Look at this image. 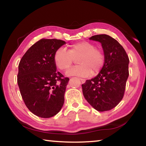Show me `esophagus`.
<instances>
[{"label": "esophagus", "mask_w": 146, "mask_h": 146, "mask_svg": "<svg viewBox=\"0 0 146 146\" xmlns=\"http://www.w3.org/2000/svg\"><path fill=\"white\" fill-rule=\"evenodd\" d=\"M80 81H81V82L82 83H84L85 82V79H83V78H80Z\"/></svg>", "instance_id": "esophagus-1"}]
</instances>
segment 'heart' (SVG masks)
<instances>
[{"mask_svg": "<svg viewBox=\"0 0 146 146\" xmlns=\"http://www.w3.org/2000/svg\"><path fill=\"white\" fill-rule=\"evenodd\" d=\"M78 59V66H75L67 71V76L87 77L93 72L97 74L102 69L105 56L102 50L96 48L94 43L89 41H80L69 47L68 50L59 48L54 55L55 66L61 71L68 69L74 61Z\"/></svg>", "mask_w": 146, "mask_h": 146, "instance_id": "obj_1", "label": "heart"}]
</instances>
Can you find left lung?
Returning a JSON list of instances; mask_svg holds the SVG:
<instances>
[{"label": "left lung", "instance_id": "8db88e82", "mask_svg": "<svg viewBox=\"0 0 146 146\" xmlns=\"http://www.w3.org/2000/svg\"><path fill=\"white\" fill-rule=\"evenodd\" d=\"M89 39L101 43L105 62L96 77L82 84V93L96 110H110L123 99L129 77V57L118 41L110 36L99 34Z\"/></svg>", "mask_w": 146, "mask_h": 146}]
</instances>
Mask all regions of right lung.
Wrapping results in <instances>:
<instances>
[{
  "instance_id": "right-lung-1",
  "label": "right lung",
  "mask_w": 146,
  "mask_h": 146,
  "mask_svg": "<svg viewBox=\"0 0 146 146\" xmlns=\"http://www.w3.org/2000/svg\"><path fill=\"white\" fill-rule=\"evenodd\" d=\"M66 43L56 39H41L23 55L19 64L17 84L29 110L48 118L59 112L69 78L56 71L55 52Z\"/></svg>"
}]
</instances>
